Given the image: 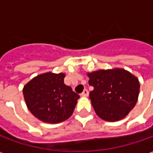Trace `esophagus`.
<instances>
[{
	"label": "esophagus",
	"mask_w": 153,
	"mask_h": 153,
	"mask_svg": "<svg viewBox=\"0 0 153 153\" xmlns=\"http://www.w3.org/2000/svg\"><path fill=\"white\" fill-rule=\"evenodd\" d=\"M81 96H83V97H88V91L87 89H84L83 91V93H81Z\"/></svg>",
	"instance_id": "34e87169"
}]
</instances>
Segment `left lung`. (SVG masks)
I'll return each mask as SVG.
<instances>
[{
  "mask_svg": "<svg viewBox=\"0 0 153 153\" xmlns=\"http://www.w3.org/2000/svg\"><path fill=\"white\" fill-rule=\"evenodd\" d=\"M93 87L89 98L95 112L106 121L125 118L134 107L139 94V81L123 69L100 70L88 74Z\"/></svg>",
  "mask_w": 153,
  "mask_h": 153,
  "instance_id": "left-lung-1",
  "label": "left lung"
}]
</instances>
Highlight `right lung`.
<instances>
[{
    "label": "right lung",
    "instance_id": "right-lung-1",
    "mask_svg": "<svg viewBox=\"0 0 153 153\" xmlns=\"http://www.w3.org/2000/svg\"><path fill=\"white\" fill-rule=\"evenodd\" d=\"M65 76L63 73L42 74L24 87L26 105L36 118L56 124L73 114L79 95L64 83Z\"/></svg>",
    "mask_w": 153,
    "mask_h": 153
}]
</instances>
